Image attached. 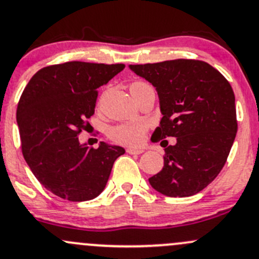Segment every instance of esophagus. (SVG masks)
Instances as JSON below:
<instances>
[{"instance_id":"34e87169","label":"esophagus","mask_w":259,"mask_h":259,"mask_svg":"<svg viewBox=\"0 0 259 259\" xmlns=\"http://www.w3.org/2000/svg\"><path fill=\"white\" fill-rule=\"evenodd\" d=\"M127 154H132V155H140L143 154L144 150L143 149H132V148H127L126 149Z\"/></svg>"}]
</instances>
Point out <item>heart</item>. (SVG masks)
I'll use <instances>...</instances> for the list:
<instances>
[{
  "label": "heart",
  "instance_id": "heart-1",
  "mask_svg": "<svg viewBox=\"0 0 259 259\" xmlns=\"http://www.w3.org/2000/svg\"><path fill=\"white\" fill-rule=\"evenodd\" d=\"M149 84L143 81H134L130 84V93L133 95L140 93L143 89L149 88ZM146 133V125L144 122H124L115 125L109 130V138L116 144L127 146H137L141 144Z\"/></svg>",
  "mask_w": 259,
  "mask_h": 259
}]
</instances>
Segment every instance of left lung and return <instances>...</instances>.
<instances>
[{
    "label": "left lung",
    "instance_id": "8db88e82",
    "mask_svg": "<svg viewBox=\"0 0 259 259\" xmlns=\"http://www.w3.org/2000/svg\"><path fill=\"white\" fill-rule=\"evenodd\" d=\"M156 88L162 119L151 140L165 148L164 167L149 179L160 194L189 197L221 172L237 133L235 93L212 65L196 59L134 64ZM168 136L177 138L167 146Z\"/></svg>",
    "mask_w": 259,
    "mask_h": 259
}]
</instances>
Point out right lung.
<instances>
[{
	"mask_svg": "<svg viewBox=\"0 0 259 259\" xmlns=\"http://www.w3.org/2000/svg\"><path fill=\"white\" fill-rule=\"evenodd\" d=\"M124 64L67 62L39 69L17 107L21 148L36 179L48 191L72 202L93 200L104 190L114 161L125 150L100 143L80 145L94 114L98 88Z\"/></svg>",
	"mask_w": 259,
	"mask_h": 259,
	"instance_id": "obj_1",
	"label": "right lung"
}]
</instances>
